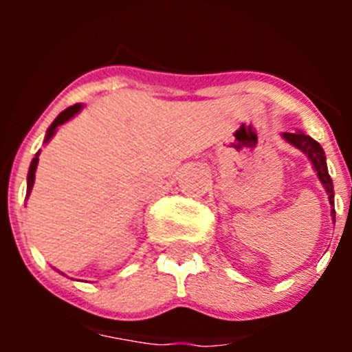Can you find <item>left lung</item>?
Here are the masks:
<instances>
[{
    "label": "left lung",
    "mask_w": 352,
    "mask_h": 352,
    "mask_svg": "<svg viewBox=\"0 0 352 352\" xmlns=\"http://www.w3.org/2000/svg\"><path fill=\"white\" fill-rule=\"evenodd\" d=\"M284 139L289 142V144H292L294 148L301 149L307 157L310 158V162H312L314 169H316L317 176H319V179H321V183L324 185L326 192H328L329 195V204L333 206V182H331V178H329L328 174V167H326V157H324V151H322L321 144L317 141H314L310 135H305L303 132H300V130H296L294 133L291 132H284ZM331 219H333L335 222V208H331Z\"/></svg>",
    "instance_id": "obj_1"
}]
</instances>
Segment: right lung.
I'll use <instances>...</instances> for the list:
<instances>
[{
	"mask_svg": "<svg viewBox=\"0 0 352 352\" xmlns=\"http://www.w3.org/2000/svg\"><path fill=\"white\" fill-rule=\"evenodd\" d=\"M80 109H82V105H80V104H76V105H70V107L65 109L63 113H60V116L56 118V120L52 121V125L49 126L47 135H45V142H47L49 139H51L52 135H54V132H56V129H58V126L63 125V123H67V121L70 120V118L76 116V114L79 113ZM38 155H40V153H36V155H35V158H33V160H31L30 173H28V195H30L31 188H33V183H35V170H36V166H38Z\"/></svg>",
	"mask_w": 352,
	"mask_h": 352,
	"instance_id": "obj_1",
	"label": "right lung"
}]
</instances>
